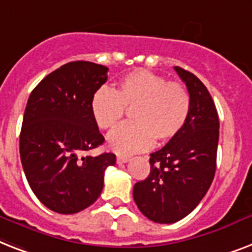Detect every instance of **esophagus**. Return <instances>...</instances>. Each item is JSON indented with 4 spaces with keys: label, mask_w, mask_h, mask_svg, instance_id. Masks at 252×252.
Returning a JSON list of instances; mask_svg holds the SVG:
<instances>
[{
    "label": "esophagus",
    "mask_w": 252,
    "mask_h": 252,
    "mask_svg": "<svg viewBox=\"0 0 252 252\" xmlns=\"http://www.w3.org/2000/svg\"><path fill=\"white\" fill-rule=\"evenodd\" d=\"M130 160V158L127 156H117V164H125Z\"/></svg>",
    "instance_id": "obj_1"
}]
</instances>
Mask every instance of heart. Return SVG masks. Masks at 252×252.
I'll use <instances>...</instances> for the list:
<instances>
[{"label":"heart","mask_w":252,"mask_h":252,"mask_svg":"<svg viewBox=\"0 0 252 252\" xmlns=\"http://www.w3.org/2000/svg\"><path fill=\"white\" fill-rule=\"evenodd\" d=\"M190 94L177 82L148 70H134L121 78L116 91L98 88L91 98V113L102 130L114 127L132 109L131 124L114 128L108 136V146L120 155L148 150L172 140L181 132L190 114Z\"/></svg>","instance_id":"heart-1"}]
</instances>
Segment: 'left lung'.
I'll return each instance as SVG.
<instances>
[{
  "mask_svg": "<svg viewBox=\"0 0 252 252\" xmlns=\"http://www.w3.org/2000/svg\"><path fill=\"white\" fill-rule=\"evenodd\" d=\"M174 70L190 94V114L180 134L151 154L150 176L132 190L139 211L158 224H173L192 212L216 172L220 122L215 102L194 74Z\"/></svg>",
  "mask_w": 252,
  "mask_h": 252,
  "instance_id": "obj_1",
  "label": "left lung"
}]
</instances>
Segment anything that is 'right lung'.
Listing matches in <instances>:
<instances>
[{"label":"right lung","instance_id":"add662e5","mask_svg":"<svg viewBox=\"0 0 252 252\" xmlns=\"http://www.w3.org/2000/svg\"><path fill=\"white\" fill-rule=\"evenodd\" d=\"M108 67L74 61L46 75L24 110L19 151L28 185L40 202L62 215L83 211L104 187L116 155H84L101 146L91 98L108 79Z\"/></svg>","mask_w":252,"mask_h":252}]
</instances>
